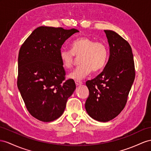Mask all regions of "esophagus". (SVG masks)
<instances>
[{
	"instance_id": "esophagus-1",
	"label": "esophagus",
	"mask_w": 151,
	"mask_h": 151,
	"mask_svg": "<svg viewBox=\"0 0 151 151\" xmlns=\"http://www.w3.org/2000/svg\"><path fill=\"white\" fill-rule=\"evenodd\" d=\"M75 83L76 86H80V85L82 84V82L79 80H75Z\"/></svg>"
}]
</instances>
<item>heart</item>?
I'll use <instances>...</instances> for the list:
<instances>
[{"instance_id": "b5f03b06", "label": "heart", "mask_w": 151, "mask_h": 151, "mask_svg": "<svg viewBox=\"0 0 151 151\" xmlns=\"http://www.w3.org/2000/svg\"><path fill=\"white\" fill-rule=\"evenodd\" d=\"M80 58L81 64L73 71L69 77L80 80L91 74L101 71L105 66L109 57V46L105 42L96 41L86 36L76 39L71 45V50H61L59 58L63 67L71 69L76 60Z\"/></svg>"}]
</instances>
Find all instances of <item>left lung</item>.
<instances>
[{
	"mask_svg": "<svg viewBox=\"0 0 151 151\" xmlns=\"http://www.w3.org/2000/svg\"><path fill=\"white\" fill-rule=\"evenodd\" d=\"M110 46V57L103 71L86 82L89 95L86 109L96 121L108 122L125 107L134 82L133 55L129 42L112 30H104Z\"/></svg>",
	"mask_w": 151,
	"mask_h": 151,
	"instance_id": "left-lung-1",
	"label": "left lung"
}]
</instances>
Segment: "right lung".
<instances>
[{"label": "right lung", "mask_w": 151, "mask_h": 151, "mask_svg": "<svg viewBox=\"0 0 151 151\" xmlns=\"http://www.w3.org/2000/svg\"><path fill=\"white\" fill-rule=\"evenodd\" d=\"M78 32L41 26L27 38L19 51L17 86L29 112L41 121L60 117L75 90L74 80H65L59 53L65 41Z\"/></svg>", "instance_id": "obj_1"}]
</instances>
